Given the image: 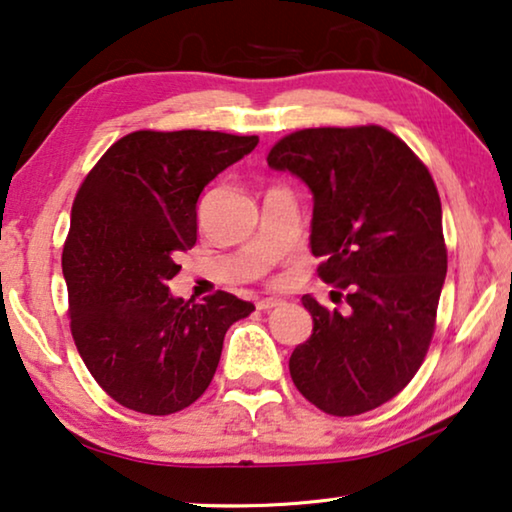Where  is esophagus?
Returning a JSON list of instances; mask_svg holds the SVG:
<instances>
[{"instance_id": "esophagus-1", "label": "esophagus", "mask_w": 512, "mask_h": 512, "mask_svg": "<svg viewBox=\"0 0 512 512\" xmlns=\"http://www.w3.org/2000/svg\"><path fill=\"white\" fill-rule=\"evenodd\" d=\"M279 305H281V300H274V298H263V300L256 302V307L261 311H270V309L279 307Z\"/></svg>"}]
</instances>
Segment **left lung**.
I'll return each mask as SVG.
<instances>
[{
    "instance_id": "obj_1",
    "label": "left lung",
    "mask_w": 512,
    "mask_h": 512,
    "mask_svg": "<svg viewBox=\"0 0 512 512\" xmlns=\"http://www.w3.org/2000/svg\"><path fill=\"white\" fill-rule=\"evenodd\" d=\"M268 166L309 187L318 277L346 300L328 309L302 295L314 330L288 360L291 379L330 416H360L406 388L432 342L448 270L439 191L409 145L376 124L295 131Z\"/></svg>"
}]
</instances>
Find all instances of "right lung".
<instances>
[{
    "label": "right lung",
    "mask_w": 512,
    "mask_h": 512,
    "mask_svg": "<svg viewBox=\"0 0 512 512\" xmlns=\"http://www.w3.org/2000/svg\"><path fill=\"white\" fill-rule=\"evenodd\" d=\"M256 145L219 131H133L80 184L62 254L71 335L117 404L187 409L217 372L226 330L254 311L226 291L184 302L168 281L196 244L201 191Z\"/></svg>",
    "instance_id": "right-lung-1"
}]
</instances>
